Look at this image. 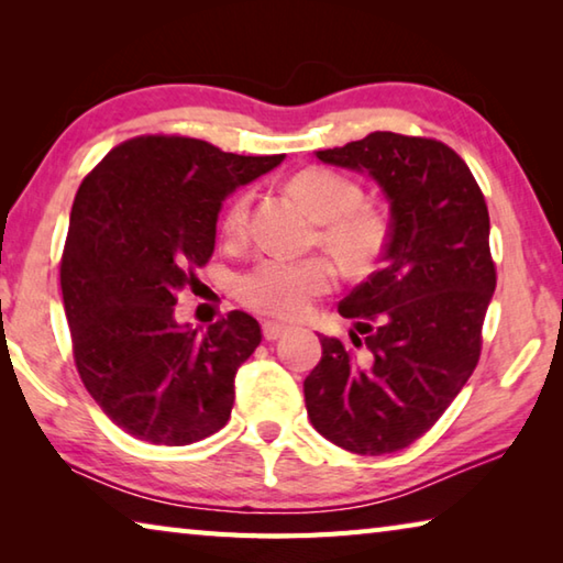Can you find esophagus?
Masks as SVG:
<instances>
[{
    "label": "esophagus",
    "instance_id": "34e87169",
    "mask_svg": "<svg viewBox=\"0 0 563 563\" xmlns=\"http://www.w3.org/2000/svg\"><path fill=\"white\" fill-rule=\"evenodd\" d=\"M285 330H288V328L280 325V322H273V320H265V322H263V338L268 340V342L278 340Z\"/></svg>",
    "mask_w": 563,
    "mask_h": 563
}]
</instances>
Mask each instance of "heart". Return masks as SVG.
Segmentation results:
<instances>
[{
    "instance_id": "heart-1",
    "label": "heart",
    "mask_w": 563,
    "mask_h": 563,
    "mask_svg": "<svg viewBox=\"0 0 563 563\" xmlns=\"http://www.w3.org/2000/svg\"><path fill=\"white\" fill-rule=\"evenodd\" d=\"M290 194L318 221L316 241L352 273L369 271L387 245V221L365 203L357 180L332 168H305L290 178ZM251 216V194H238L223 213V233L243 238ZM338 271L328 258L305 261L261 258L235 280V292L247 308L273 318H300L310 302L335 288Z\"/></svg>"
}]
</instances>
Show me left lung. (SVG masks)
Instances as JSON below:
<instances>
[{
	"label": "left lung",
	"instance_id": "1",
	"mask_svg": "<svg viewBox=\"0 0 563 563\" xmlns=\"http://www.w3.org/2000/svg\"><path fill=\"white\" fill-rule=\"evenodd\" d=\"M322 164L369 174L389 201L383 268L340 302L350 340L320 338L305 377L316 430L355 454H389L419 440L472 377L497 288L489 211L456 151L437 139L375 131Z\"/></svg>",
	"mask_w": 563,
	"mask_h": 563
}]
</instances>
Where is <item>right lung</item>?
Masks as SVG:
<instances>
[{
    "mask_svg": "<svg viewBox=\"0 0 563 563\" xmlns=\"http://www.w3.org/2000/svg\"><path fill=\"white\" fill-rule=\"evenodd\" d=\"M283 158L148 133L111 148L76 190L62 255L74 362L103 415L136 440L194 444L231 417L258 320L233 310L198 332L178 325L174 305L211 261L225 196Z\"/></svg>",
    "mask_w": 563,
    "mask_h": 563,
    "instance_id": "right-lung-1",
    "label": "right lung"
}]
</instances>
